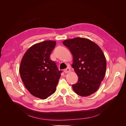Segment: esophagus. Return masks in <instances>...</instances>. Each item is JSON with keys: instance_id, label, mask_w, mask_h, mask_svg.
Instances as JSON below:
<instances>
[{"instance_id": "1", "label": "esophagus", "mask_w": 126, "mask_h": 126, "mask_svg": "<svg viewBox=\"0 0 126 126\" xmlns=\"http://www.w3.org/2000/svg\"><path fill=\"white\" fill-rule=\"evenodd\" d=\"M70 71V68H69V67H68V68H67L66 69H65L64 70V73H68V72H69Z\"/></svg>"}]
</instances>
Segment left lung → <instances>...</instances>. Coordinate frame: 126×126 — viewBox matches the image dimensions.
Wrapping results in <instances>:
<instances>
[{"mask_svg":"<svg viewBox=\"0 0 126 126\" xmlns=\"http://www.w3.org/2000/svg\"><path fill=\"white\" fill-rule=\"evenodd\" d=\"M63 44L73 56L72 67L78 77L77 82L72 85L74 91L82 97L94 93L106 74L107 63L101 48L84 38L65 40Z\"/></svg>","mask_w":126,"mask_h":126,"instance_id":"8db88e82","label":"left lung"}]
</instances>
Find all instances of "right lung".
<instances>
[{"label":"right lung","mask_w":126,"mask_h":126,"mask_svg":"<svg viewBox=\"0 0 126 126\" xmlns=\"http://www.w3.org/2000/svg\"><path fill=\"white\" fill-rule=\"evenodd\" d=\"M56 44L55 41L47 40L33 45L20 63L19 72L25 86L33 96L41 99L55 93L62 72L50 58Z\"/></svg>","instance_id":"obj_1"}]
</instances>
